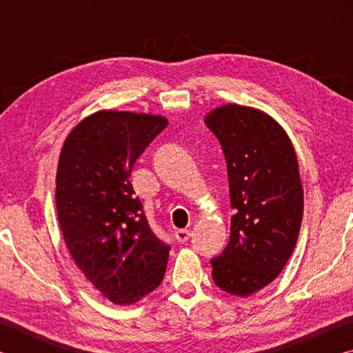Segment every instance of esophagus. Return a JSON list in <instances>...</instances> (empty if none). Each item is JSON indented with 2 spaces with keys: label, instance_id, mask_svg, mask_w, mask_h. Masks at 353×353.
Listing matches in <instances>:
<instances>
[{
  "label": "esophagus",
  "instance_id": "1",
  "mask_svg": "<svg viewBox=\"0 0 353 353\" xmlns=\"http://www.w3.org/2000/svg\"><path fill=\"white\" fill-rule=\"evenodd\" d=\"M190 236H191V232L187 229H181L176 232V240L179 243H187L190 240Z\"/></svg>",
  "mask_w": 353,
  "mask_h": 353
}]
</instances>
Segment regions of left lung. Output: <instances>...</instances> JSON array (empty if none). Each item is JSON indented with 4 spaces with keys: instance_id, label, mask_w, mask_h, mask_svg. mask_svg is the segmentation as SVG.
<instances>
[{
    "instance_id": "left-lung-1",
    "label": "left lung",
    "mask_w": 353,
    "mask_h": 353,
    "mask_svg": "<svg viewBox=\"0 0 353 353\" xmlns=\"http://www.w3.org/2000/svg\"><path fill=\"white\" fill-rule=\"evenodd\" d=\"M205 124L223 148L235 212L212 277L229 294L249 296L282 272L296 246L303 214L296 151L280 124L252 107L223 105Z\"/></svg>"
}]
</instances>
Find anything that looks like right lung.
Instances as JSON below:
<instances>
[{"label": "right lung", "mask_w": 353, "mask_h": 353, "mask_svg": "<svg viewBox=\"0 0 353 353\" xmlns=\"http://www.w3.org/2000/svg\"><path fill=\"white\" fill-rule=\"evenodd\" d=\"M166 124L163 117L101 110L71 130L59 159L63 240L83 276L117 305L140 301L165 276L171 248L149 227L129 177Z\"/></svg>", "instance_id": "add662e5"}]
</instances>
